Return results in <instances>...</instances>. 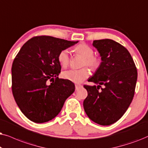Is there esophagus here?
<instances>
[{
    "label": "esophagus",
    "mask_w": 148,
    "mask_h": 148,
    "mask_svg": "<svg viewBox=\"0 0 148 148\" xmlns=\"http://www.w3.org/2000/svg\"><path fill=\"white\" fill-rule=\"evenodd\" d=\"M82 85H80V84H75V88H76V90H78V89H79V88H82Z\"/></svg>",
    "instance_id": "34e87169"
}]
</instances>
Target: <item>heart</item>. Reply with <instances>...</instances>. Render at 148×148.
Segmentation results:
<instances>
[{
  "instance_id": "b5f03b06",
  "label": "heart",
  "mask_w": 148,
  "mask_h": 148,
  "mask_svg": "<svg viewBox=\"0 0 148 148\" xmlns=\"http://www.w3.org/2000/svg\"><path fill=\"white\" fill-rule=\"evenodd\" d=\"M75 51L78 55L84 58V66L89 67L92 70H95L99 66V60L93 56L94 51L91 47L86 44H80L76 47ZM58 62L63 68H66L70 63V55L68 49L61 51L58 55ZM89 76V72L86 68L80 70H69L63 72L62 76L65 79L70 80L74 83H80L86 79Z\"/></svg>"
}]
</instances>
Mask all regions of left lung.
Instances as JSON below:
<instances>
[{"instance_id": "obj_1", "label": "left lung", "mask_w": 148, "mask_h": 148, "mask_svg": "<svg viewBox=\"0 0 148 148\" xmlns=\"http://www.w3.org/2000/svg\"><path fill=\"white\" fill-rule=\"evenodd\" d=\"M101 62L88 81L98 85H84L88 95L84 100L88 117L98 125L108 126L119 121L133 100L137 71L125 47L111 39L94 40ZM104 87L101 91L99 88Z\"/></svg>"}]
</instances>
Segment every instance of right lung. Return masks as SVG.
<instances>
[{"label": "right lung", "instance_id": "1", "mask_svg": "<svg viewBox=\"0 0 148 148\" xmlns=\"http://www.w3.org/2000/svg\"><path fill=\"white\" fill-rule=\"evenodd\" d=\"M78 42L36 36L27 40L15 57L11 68L13 95L21 112L31 121L43 123L53 119L75 90L72 82L58 77L62 69L58 55Z\"/></svg>", "mask_w": 148, "mask_h": 148}]
</instances>
